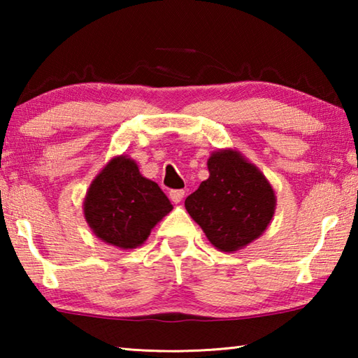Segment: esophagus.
Returning <instances> with one entry per match:
<instances>
[{"label": "esophagus", "mask_w": 358, "mask_h": 358, "mask_svg": "<svg viewBox=\"0 0 358 358\" xmlns=\"http://www.w3.org/2000/svg\"><path fill=\"white\" fill-rule=\"evenodd\" d=\"M183 197H185V191H183V189H175V191H171V199H172V202L178 203V202L183 201Z\"/></svg>", "instance_id": "1"}]
</instances>
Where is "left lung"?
<instances>
[{"mask_svg":"<svg viewBox=\"0 0 358 358\" xmlns=\"http://www.w3.org/2000/svg\"><path fill=\"white\" fill-rule=\"evenodd\" d=\"M210 177L186 197L187 213L202 227L216 250H243L270 226L276 196L259 167L234 148L213 151Z\"/></svg>","mask_w":358,"mask_h":358,"instance_id":"left-lung-1","label":"left lung"}]
</instances>
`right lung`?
Here are the masks:
<instances>
[{"mask_svg":"<svg viewBox=\"0 0 358 358\" xmlns=\"http://www.w3.org/2000/svg\"><path fill=\"white\" fill-rule=\"evenodd\" d=\"M172 203L157 183L145 178L129 156L112 157L83 199L85 221L96 237L120 250L143 245Z\"/></svg>","mask_w":358,"mask_h":358,"instance_id":"obj_1","label":"right lung"}]
</instances>
